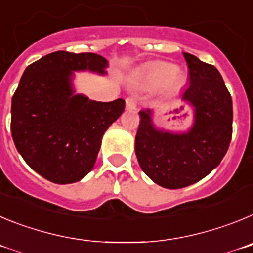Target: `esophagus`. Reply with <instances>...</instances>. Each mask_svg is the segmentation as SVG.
I'll return each mask as SVG.
<instances>
[{
	"instance_id": "1",
	"label": "esophagus",
	"mask_w": 253,
	"mask_h": 253,
	"mask_svg": "<svg viewBox=\"0 0 253 253\" xmlns=\"http://www.w3.org/2000/svg\"><path fill=\"white\" fill-rule=\"evenodd\" d=\"M136 107H137V102H136L135 97H128L126 99V108L128 111H133L136 110Z\"/></svg>"
}]
</instances>
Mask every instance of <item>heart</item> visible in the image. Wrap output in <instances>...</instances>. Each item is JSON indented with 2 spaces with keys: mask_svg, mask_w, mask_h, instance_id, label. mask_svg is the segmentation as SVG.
<instances>
[{
  "mask_svg": "<svg viewBox=\"0 0 253 253\" xmlns=\"http://www.w3.org/2000/svg\"><path fill=\"white\" fill-rule=\"evenodd\" d=\"M147 79L156 85H161L169 81L172 85H179L181 82V78L176 74V68L170 64H158L152 67Z\"/></svg>",
  "mask_w": 253,
  "mask_h": 253,
  "instance_id": "1",
  "label": "heart"
}]
</instances>
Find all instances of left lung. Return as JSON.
I'll return each mask as SVG.
<instances>
[{"label": "left lung", "mask_w": 253, "mask_h": 253, "mask_svg": "<svg viewBox=\"0 0 253 253\" xmlns=\"http://www.w3.org/2000/svg\"><path fill=\"white\" fill-rule=\"evenodd\" d=\"M189 85L180 101L193 110V125L185 132L154 124V110L140 111L135 151L141 169L154 183L180 189L197 183L224 158L232 138V98L215 67L184 53Z\"/></svg>", "instance_id": "8db88e82"}]
</instances>
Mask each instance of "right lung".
I'll return each mask as SVG.
<instances>
[{"label":"right lung","instance_id":"obj_1","mask_svg":"<svg viewBox=\"0 0 253 253\" xmlns=\"http://www.w3.org/2000/svg\"><path fill=\"white\" fill-rule=\"evenodd\" d=\"M108 61L93 53L55 51L25 69L11 104L13 142L34 171L55 184L82 180L94 166L102 137L125 101H92L76 93L74 72L106 76Z\"/></svg>","mask_w":253,"mask_h":253}]
</instances>
